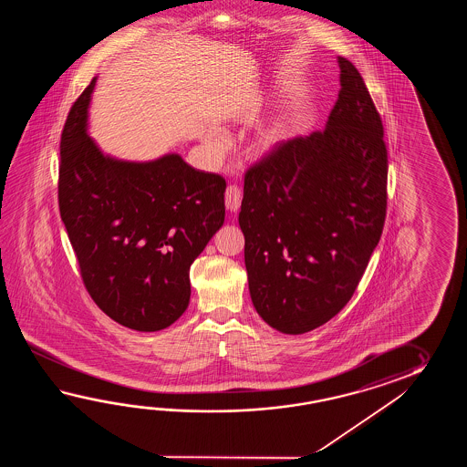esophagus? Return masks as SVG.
<instances>
[{"instance_id":"1","label":"esophagus","mask_w":467,"mask_h":467,"mask_svg":"<svg viewBox=\"0 0 467 467\" xmlns=\"http://www.w3.org/2000/svg\"><path fill=\"white\" fill-rule=\"evenodd\" d=\"M225 205L230 212H237L242 205V192L237 185H229L225 190Z\"/></svg>"}]
</instances>
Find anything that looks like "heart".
Instances as JSON below:
<instances>
[{"label": "heart", "mask_w": 467, "mask_h": 467, "mask_svg": "<svg viewBox=\"0 0 467 467\" xmlns=\"http://www.w3.org/2000/svg\"><path fill=\"white\" fill-rule=\"evenodd\" d=\"M287 117H280V119H275V121H272L267 129L260 133V137H258L255 145H254V150H255L257 153H267V151H270L274 147H277L278 143L284 140V137L287 135ZM209 149L213 159H220V157L225 153V150H227V143H225V140L222 139L220 135H213V137L209 140Z\"/></svg>", "instance_id": "b5f03b06"}]
</instances>
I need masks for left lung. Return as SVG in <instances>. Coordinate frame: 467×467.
Here are the masks:
<instances>
[{"mask_svg": "<svg viewBox=\"0 0 467 467\" xmlns=\"http://www.w3.org/2000/svg\"><path fill=\"white\" fill-rule=\"evenodd\" d=\"M326 129L277 145L245 173L238 223L258 316L282 334L324 326L346 307L384 229V127L358 68L338 57Z\"/></svg>", "mask_w": 467, "mask_h": 467, "instance_id": "8db88e82", "label": "left lung"}]
</instances>
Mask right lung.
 Masks as SVG:
<instances>
[{
    "label": "right lung",
    "mask_w": 467,
    "mask_h": 467,
    "mask_svg": "<svg viewBox=\"0 0 467 467\" xmlns=\"http://www.w3.org/2000/svg\"><path fill=\"white\" fill-rule=\"evenodd\" d=\"M95 83L61 133V220L95 304L125 327L155 332L189 307L190 265L223 225L227 183L179 153L151 161L105 155L88 135Z\"/></svg>",
    "instance_id": "right-lung-1"
}]
</instances>
